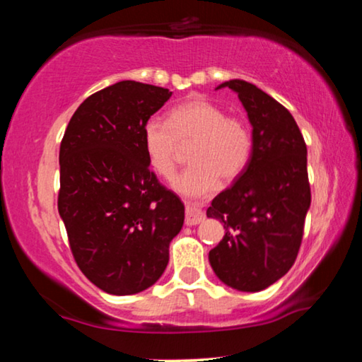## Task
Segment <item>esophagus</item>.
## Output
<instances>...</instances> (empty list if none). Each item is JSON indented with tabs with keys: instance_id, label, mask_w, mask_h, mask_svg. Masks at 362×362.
I'll list each match as a JSON object with an SVG mask.
<instances>
[{
	"instance_id": "1",
	"label": "esophagus",
	"mask_w": 362,
	"mask_h": 362,
	"mask_svg": "<svg viewBox=\"0 0 362 362\" xmlns=\"http://www.w3.org/2000/svg\"><path fill=\"white\" fill-rule=\"evenodd\" d=\"M206 218V214L204 211H201L198 206L188 203L187 204V212H185V223L188 226H194V225H199L203 220Z\"/></svg>"
}]
</instances>
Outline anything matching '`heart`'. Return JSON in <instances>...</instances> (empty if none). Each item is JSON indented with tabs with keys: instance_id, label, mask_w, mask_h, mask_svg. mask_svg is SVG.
<instances>
[{
	"instance_id": "1",
	"label": "heart",
	"mask_w": 362,
	"mask_h": 362,
	"mask_svg": "<svg viewBox=\"0 0 362 362\" xmlns=\"http://www.w3.org/2000/svg\"><path fill=\"white\" fill-rule=\"evenodd\" d=\"M142 144L150 168L169 179L175 170L179 146L192 144V164L170 182L187 198H206L217 192L220 177L231 182L247 168L252 155V134L240 118L206 99H189L169 110L168 121L151 118L142 129Z\"/></svg>"
}]
</instances>
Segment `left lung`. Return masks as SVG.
I'll return each instance as SVG.
<instances>
[{
	"label": "left lung",
	"mask_w": 362,
	"mask_h": 362,
	"mask_svg": "<svg viewBox=\"0 0 362 362\" xmlns=\"http://www.w3.org/2000/svg\"><path fill=\"white\" fill-rule=\"evenodd\" d=\"M230 88L252 126V155L235 183L212 199L207 217L225 236L209 252L217 278L231 289L259 292L296 262L310 209L306 145L293 116L272 95L244 79Z\"/></svg>",
	"instance_id": "1"
}]
</instances>
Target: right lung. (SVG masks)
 Returning <instances> with one entry per match:
<instances>
[{
    "label": "right lung",
    "mask_w": 362,
    "mask_h": 362,
    "mask_svg": "<svg viewBox=\"0 0 362 362\" xmlns=\"http://www.w3.org/2000/svg\"><path fill=\"white\" fill-rule=\"evenodd\" d=\"M173 95L139 81L88 97L60 144L59 214L78 267L112 296L148 289L166 269L185 206L150 170L145 122Z\"/></svg>",
    "instance_id": "obj_1"
}]
</instances>
